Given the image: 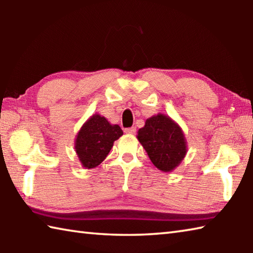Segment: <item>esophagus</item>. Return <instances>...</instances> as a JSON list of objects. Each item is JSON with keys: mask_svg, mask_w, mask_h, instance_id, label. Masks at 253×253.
Returning a JSON list of instances; mask_svg holds the SVG:
<instances>
[{"mask_svg": "<svg viewBox=\"0 0 253 253\" xmlns=\"http://www.w3.org/2000/svg\"><path fill=\"white\" fill-rule=\"evenodd\" d=\"M126 132V134H135L136 132V128L135 127H130V128H126L125 130H124Z\"/></svg>", "mask_w": 253, "mask_h": 253, "instance_id": "1", "label": "esophagus"}]
</instances>
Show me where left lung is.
<instances>
[{
  "mask_svg": "<svg viewBox=\"0 0 253 253\" xmlns=\"http://www.w3.org/2000/svg\"><path fill=\"white\" fill-rule=\"evenodd\" d=\"M137 138L149 160L163 172H172L186 155V139L182 128L163 114L148 118L137 132Z\"/></svg>",
  "mask_w": 253,
  "mask_h": 253,
  "instance_id": "left-lung-1",
  "label": "left lung"
}]
</instances>
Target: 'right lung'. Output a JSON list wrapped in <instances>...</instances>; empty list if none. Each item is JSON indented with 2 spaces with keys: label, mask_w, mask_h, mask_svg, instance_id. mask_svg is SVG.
<instances>
[{
  "label": "right lung",
  "mask_w": 253,
  "mask_h": 253,
  "mask_svg": "<svg viewBox=\"0 0 253 253\" xmlns=\"http://www.w3.org/2000/svg\"><path fill=\"white\" fill-rule=\"evenodd\" d=\"M122 135L123 130L118 125H111L100 115H92L77 134L75 149L81 165L85 169L99 165Z\"/></svg>",
  "instance_id": "obj_1"
}]
</instances>
